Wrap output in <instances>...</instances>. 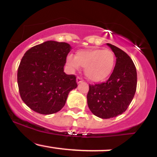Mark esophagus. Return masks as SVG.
<instances>
[{"instance_id":"esophagus-1","label":"esophagus","mask_w":157,"mask_h":157,"mask_svg":"<svg viewBox=\"0 0 157 157\" xmlns=\"http://www.w3.org/2000/svg\"><path fill=\"white\" fill-rule=\"evenodd\" d=\"M82 82V79L80 77H77V83H80V82Z\"/></svg>"}]
</instances>
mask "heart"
<instances>
[{
  "mask_svg": "<svg viewBox=\"0 0 157 157\" xmlns=\"http://www.w3.org/2000/svg\"><path fill=\"white\" fill-rule=\"evenodd\" d=\"M68 66L78 69L85 68V75L93 82H101L109 77L115 64V56L109 49L90 48L80 50L75 57L68 55Z\"/></svg>",
  "mask_w": 157,
  "mask_h": 157,
  "instance_id": "obj_1",
  "label": "heart"
}]
</instances>
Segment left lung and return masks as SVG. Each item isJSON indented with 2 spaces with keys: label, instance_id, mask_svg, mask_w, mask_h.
Wrapping results in <instances>:
<instances>
[{
  "label": "left lung",
  "instance_id": "left-lung-1",
  "mask_svg": "<svg viewBox=\"0 0 157 157\" xmlns=\"http://www.w3.org/2000/svg\"><path fill=\"white\" fill-rule=\"evenodd\" d=\"M116 56V65L109 78L101 83L90 85L87 102L90 111L102 119L115 117L128 109L137 84L135 65L125 52L110 44Z\"/></svg>",
  "mask_w": 157,
  "mask_h": 157
}]
</instances>
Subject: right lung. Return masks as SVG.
<instances>
[{
	"label": "right lung",
	"mask_w": 157,
	"mask_h": 157,
	"mask_svg": "<svg viewBox=\"0 0 157 157\" xmlns=\"http://www.w3.org/2000/svg\"><path fill=\"white\" fill-rule=\"evenodd\" d=\"M71 46L49 40L26 52L17 69L20 95L35 112L52 114L60 111L68 93L77 86L76 76L63 68Z\"/></svg>",
	"instance_id": "obj_1"
}]
</instances>
